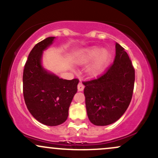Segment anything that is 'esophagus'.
I'll return each instance as SVG.
<instances>
[{
  "instance_id": "1",
  "label": "esophagus",
  "mask_w": 158,
  "mask_h": 158,
  "mask_svg": "<svg viewBox=\"0 0 158 158\" xmlns=\"http://www.w3.org/2000/svg\"><path fill=\"white\" fill-rule=\"evenodd\" d=\"M84 88H85V85H83L82 82H79V84H78V90H79V91H82L83 90H84Z\"/></svg>"
}]
</instances>
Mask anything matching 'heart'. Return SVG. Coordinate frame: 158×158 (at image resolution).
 <instances>
[{"label": "heart", "instance_id": "obj_1", "mask_svg": "<svg viewBox=\"0 0 158 158\" xmlns=\"http://www.w3.org/2000/svg\"><path fill=\"white\" fill-rule=\"evenodd\" d=\"M110 59V54L108 50L103 49L100 50L99 48H94L85 50L79 57V63L82 64H88L95 59L88 67V73L91 77H97L104 71Z\"/></svg>", "mask_w": 158, "mask_h": 158}]
</instances>
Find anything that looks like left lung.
I'll list each match as a JSON object with an SVG mask.
<instances>
[{"instance_id":"1","label":"left lung","mask_w":158,"mask_h":158,"mask_svg":"<svg viewBox=\"0 0 158 158\" xmlns=\"http://www.w3.org/2000/svg\"><path fill=\"white\" fill-rule=\"evenodd\" d=\"M135 73L128 53L117 43L113 64L97 79L82 82L90 123L95 126H108L122 117L131 102Z\"/></svg>"}]
</instances>
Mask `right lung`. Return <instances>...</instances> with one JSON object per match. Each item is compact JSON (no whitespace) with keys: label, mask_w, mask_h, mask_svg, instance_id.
I'll list each match as a JSON object with an SVG mask.
<instances>
[{"label":"right lung","mask_w":158,"mask_h":158,"mask_svg":"<svg viewBox=\"0 0 158 158\" xmlns=\"http://www.w3.org/2000/svg\"><path fill=\"white\" fill-rule=\"evenodd\" d=\"M54 38L48 37L35 45L23 73V94L27 109L39 122L49 126H59L67 120L79 83L78 79H59L41 67L42 51Z\"/></svg>","instance_id":"1"}]
</instances>
